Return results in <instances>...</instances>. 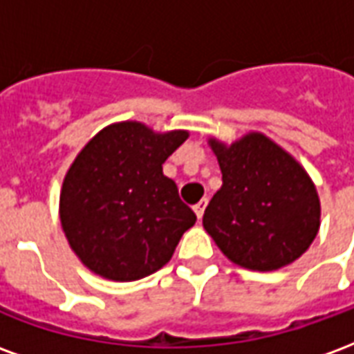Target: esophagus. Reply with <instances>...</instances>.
I'll use <instances>...</instances> for the list:
<instances>
[{"mask_svg":"<svg viewBox=\"0 0 354 354\" xmlns=\"http://www.w3.org/2000/svg\"><path fill=\"white\" fill-rule=\"evenodd\" d=\"M207 203L208 201L207 199H201L199 203H197V205H195V207H193V210H195V214H197V218H203V214H205V208H207Z\"/></svg>","mask_w":354,"mask_h":354,"instance_id":"esophagus-1","label":"esophagus"}]
</instances>
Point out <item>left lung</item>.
<instances>
[{
    "label": "left lung",
    "mask_w": 354,
    "mask_h": 354,
    "mask_svg": "<svg viewBox=\"0 0 354 354\" xmlns=\"http://www.w3.org/2000/svg\"><path fill=\"white\" fill-rule=\"evenodd\" d=\"M222 187L208 203L203 225L223 256L252 271L296 261L320 227V201L307 170L261 132L231 144L208 138Z\"/></svg>",
    "instance_id": "left-lung-1"
}]
</instances>
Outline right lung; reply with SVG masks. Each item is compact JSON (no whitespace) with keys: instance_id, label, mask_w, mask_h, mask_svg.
Listing matches in <instances>:
<instances>
[{"instance_id":"obj_1","label":"right lung","mask_w":354,"mask_h":354,"mask_svg":"<svg viewBox=\"0 0 354 354\" xmlns=\"http://www.w3.org/2000/svg\"><path fill=\"white\" fill-rule=\"evenodd\" d=\"M189 136L140 121L104 127L66 172L60 223L88 271L131 282L167 266L197 216L178 195L162 162Z\"/></svg>"}]
</instances>
